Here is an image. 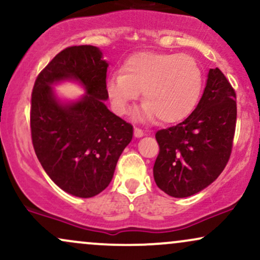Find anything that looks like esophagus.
I'll list each match as a JSON object with an SVG mask.
<instances>
[{"label": "esophagus", "instance_id": "34e87169", "mask_svg": "<svg viewBox=\"0 0 260 260\" xmlns=\"http://www.w3.org/2000/svg\"><path fill=\"white\" fill-rule=\"evenodd\" d=\"M144 136V132L142 129H140V128H134V137H136V138H142V137Z\"/></svg>", "mask_w": 260, "mask_h": 260}]
</instances>
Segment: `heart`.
<instances>
[{
	"mask_svg": "<svg viewBox=\"0 0 260 260\" xmlns=\"http://www.w3.org/2000/svg\"><path fill=\"white\" fill-rule=\"evenodd\" d=\"M203 71L192 57L170 52H139L123 61L121 74L106 81V93L118 115H126L142 92L140 121L166 124L183 121L201 95Z\"/></svg>",
	"mask_w": 260,
	"mask_h": 260,
	"instance_id": "heart-1",
	"label": "heart"
}]
</instances>
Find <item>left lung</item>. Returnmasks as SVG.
<instances>
[{
  "mask_svg": "<svg viewBox=\"0 0 260 260\" xmlns=\"http://www.w3.org/2000/svg\"><path fill=\"white\" fill-rule=\"evenodd\" d=\"M236 94L218 68L209 69L196 109L156 133L160 146L154 179L172 198H189L219 177L229 161L236 127Z\"/></svg>",
  "mask_w": 260,
  "mask_h": 260,
  "instance_id": "obj_1",
  "label": "left lung"
}]
</instances>
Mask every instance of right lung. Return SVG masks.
Here are the masks:
<instances>
[{
    "instance_id": "right-lung-1",
    "label": "right lung",
    "mask_w": 260,
    "mask_h": 260,
    "mask_svg": "<svg viewBox=\"0 0 260 260\" xmlns=\"http://www.w3.org/2000/svg\"><path fill=\"white\" fill-rule=\"evenodd\" d=\"M108 61L94 46H73L41 71L31 95L30 126L40 164L57 185L77 198L98 195L110 184L133 126L109 110ZM70 80L86 93L61 101L52 87Z\"/></svg>"
}]
</instances>
